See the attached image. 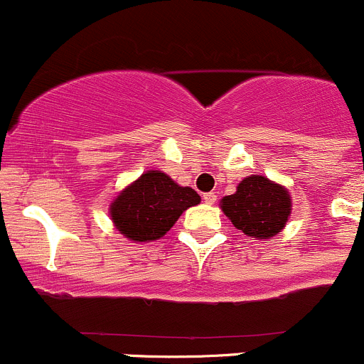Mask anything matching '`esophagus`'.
I'll return each instance as SVG.
<instances>
[{"instance_id": "34e87169", "label": "esophagus", "mask_w": 364, "mask_h": 364, "mask_svg": "<svg viewBox=\"0 0 364 364\" xmlns=\"http://www.w3.org/2000/svg\"><path fill=\"white\" fill-rule=\"evenodd\" d=\"M203 201L207 205H213L217 201V194L215 193H205L203 194Z\"/></svg>"}]
</instances>
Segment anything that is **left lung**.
Returning <instances> with one entry per match:
<instances>
[{"instance_id": "left-lung-1", "label": "left lung", "mask_w": 364, "mask_h": 364, "mask_svg": "<svg viewBox=\"0 0 364 364\" xmlns=\"http://www.w3.org/2000/svg\"><path fill=\"white\" fill-rule=\"evenodd\" d=\"M220 210L243 235L268 240L286 228L293 201L287 187L264 175H249L238 183L237 193L220 200Z\"/></svg>"}]
</instances>
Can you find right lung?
Segmentation results:
<instances>
[{"instance_id":"1","label":"right lung","mask_w":364,"mask_h":364,"mask_svg":"<svg viewBox=\"0 0 364 364\" xmlns=\"http://www.w3.org/2000/svg\"><path fill=\"white\" fill-rule=\"evenodd\" d=\"M200 201L194 189L178 186L163 171L149 170L114 198L108 213L119 233L141 243L164 237L178 217Z\"/></svg>"}]
</instances>
